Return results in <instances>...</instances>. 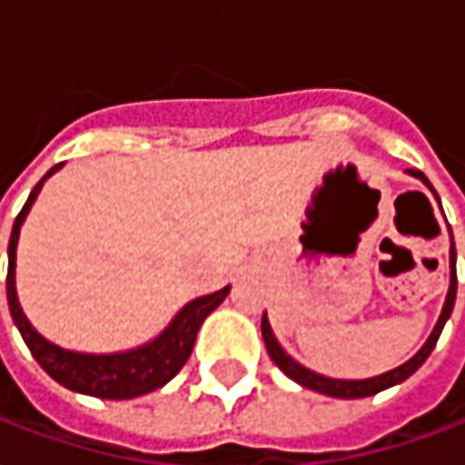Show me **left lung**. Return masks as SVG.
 <instances>
[{
    "instance_id": "1",
    "label": "left lung",
    "mask_w": 465,
    "mask_h": 465,
    "mask_svg": "<svg viewBox=\"0 0 465 465\" xmlns=\"http://www.w3.org/2000/svg\"><path fill=\"white\" fill-rule=\"evenodd\" d=\"M409 174L419 177V180L424 182L426 187L434 192V187H431V182L426 180L424 172L409 170ZM434 197L439 199L436 192H434ZM439 204H441V202H439ZM453 302H456V246H451V288H449V295H446V302H443L441 318H439V322H436L431 338L426 340V345L421 347V350H419L409 362H404L401 367H397V370H391V372L372 377V380H330V377H322V374H315L311 372V370H305L302 364L295 362L293 357L285 355L283 347L278 345V340L273 338V332H271V325H268L266 315H263V320H261V332H263V342H266V350H268V355H271V360H273V362H276L278 367L291 377V380L302 384V387H308V390L312 391H320V394H328V397H338V399L372 397V394H377V391L390 390V387H394V384H399V381H404L407 377H411V374H414L416 370L426 362V357L431 355V350H434L436 342H439V335H441L446 320H449V315H451Z\"/></svg>"
}]
</instances>
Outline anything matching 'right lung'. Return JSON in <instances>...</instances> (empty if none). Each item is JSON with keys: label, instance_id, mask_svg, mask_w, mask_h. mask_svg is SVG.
Wrapping results in <instances>:
<instances>
[{"label": "right lung", "instance_id": "add662e5", "mask_svg": "<svg viewBox=\"0 0 465 465\" xmlns=\"http://www.w3.org/2000/svg\"><path fill=\"white\" fill-rule=\"evenodd\" d=\"M61 164L51 167L44 174V180L51 177ZM44 180L31 189L26 204L22 206V212L14 219L12 236H9L6 301H9V312H12L14 325L22 332L24 342L31 350L34 360L58 384H64L66 390L101 399H133L140 397V394H147V391L160 390L163 384H167L184 367V362L192 355V347H194V340H197L202 322L229 295V285L222 288V291H216V293L202 295L197 301L187 302L160 338L137 347V350H130V352H118V355H81V352H68V350L51 345L49 340H44L36 330L31 328V322L22 312V305L16 301V285H14L19 229H22L24 219L29 214L34 199L39 197Z\"/></svg>", "mask_w": 465, "mask_h": 465}]
</instances>
